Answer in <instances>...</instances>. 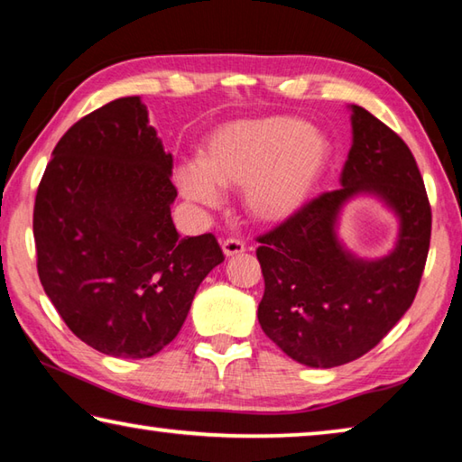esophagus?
<instances>
[{
  "mask_svg": "<svg viewBox=\"0 0 462 462\" xmlns=\"http://www.w3.org/2000/svg\"><path fill=\"white\" fill-rule=\"evenodd\" d=\"M222 248H224L226 256H236V254L246 253V245L238 238H226L222 242Z\"/></svg>",
  "mask_w": 462,
  "mask_h": 462,
  "instance_id": "esophagus-1",
  "label": "esophagus"
}]
</instances>
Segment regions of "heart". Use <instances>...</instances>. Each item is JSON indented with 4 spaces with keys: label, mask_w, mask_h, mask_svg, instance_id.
Listing matches in <instances>:
<instances>
[{
    "label": "heart",
    "mask_w": 462,
    "mask_h": 462,
    "mask_svg": "<svg viewBox=\"0 0 462 462\" xmlns=\"http://www.w3.org/2000/svg\"><path fill=\"white\" fill-rule=\"evenodd\" d=\"M330 161L328 138L287 116L236 120L214 130L198 165L179 171L181 191L214 206L217 187H245L246 212L259 222H283L300 212Z\"/></svg>",
    "instance_id": "1"
}]
</instances>
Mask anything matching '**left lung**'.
<instances>
[{
  "label": "left lung",
  "instance_id": "left-lung-1",
  "mask_svg": "<svg viewBox=\"0 0 462 462\" xmlns=\"http://www.w3.org/2000/svg\"><path fill=\"white\" fill-rule=\"evenodd\" d=\"M340 183L256 236L263 332L293 361L319 369L356 361L400 322L418 293L432 232L411 151L361 106H353V146ZM358 190L381 194L402 220L396 250L374 263L350 257L333 234L339 206Z\"/></svg>",
  "mask_w": 462,
  "mask_h": 462
}]
</instances>
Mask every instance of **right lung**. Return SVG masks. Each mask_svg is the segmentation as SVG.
I'll return each mask as SVG.
<instances>
[{
  "mask_svg": "<svg viewBox=\"0 0 462 462\" xmlns=\"http://www.w3.org/2000/svg\"><path fill=\"white\" fill-rule=\"evenodd\" d=\"M171 169L134 96L75 122L38 185V277L69 330L104 355L161 353L224 261L214 234L179 236Z\"/></svg>",
  "mask_w": 462,
  "mask_h": 462,
  "instance_id": "add662e5",
  "label": "right lung"
}]
</instances>
